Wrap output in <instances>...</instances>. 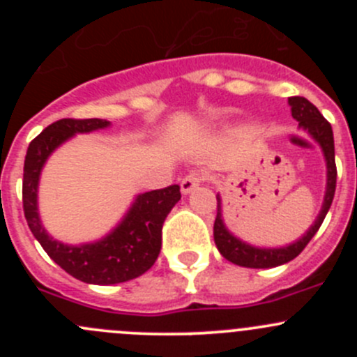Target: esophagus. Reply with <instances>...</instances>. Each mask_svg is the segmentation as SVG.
<instances>
[{
    "label": "esophagus",
    "instance_id": "1",
    "mask_svg": "<svg viewBox=\"0 0 357 357\" xmlns=\"http://www.w3.org/2000/svg\"><path fill=\"white\" fill-rule=\"evenodd\" d=\"M205 179H207V176H205L204 172L192 171L188 176H185V178H183L181 192L186 195V193H190V192H192V190H195L197 186L200 185V183H204Z\"/></svg>",
    "mask_w": 357,
    "mask_h": 357
}]
</instances>
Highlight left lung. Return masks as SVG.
Listing matches in <instances>:
<instances>
[{
    "label": "left lung",
    "mask_w": 357,
    "mask_h": 357,
    "mask_svg": "<svg viewBox=\"0 0 357 357\" xmlns=\"http://www.w3.org/2000/svg\"><path fill=\"white\" fill-rule=\"evenodd\" d=\"M291 107V117L298 122L302 129L309 132L316 142L319 143L323 150V155L326 160V192L325 200H323V207L319 211L318 218H316L314 225L305 231L302 238L297 242L290 243L287 247L280 248H259L252 247L248 243L242 242L236 238L233 233L228 231L225 221H222V208H221V197L218 199V215L214 221V242L218 250L225 259L236 266H243V268H255V269H266V268H276L285 262H290L291 259L297 257L305 245L311 242L312 236L318 233L319 226H321L323 219H325L326 212H328L330 205L333 202L335 186H337V165H335V145H333V131L330 122L321 115V112L316 109L309 100L304 96H291L289 98Z\"/></svg>",
    "instance_id": "obj_1"
}]
</instances>
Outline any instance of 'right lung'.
Wrapping results in <instances>:
<instances>
[{
	"label": "right lung",
	"mask_w": 357,
	"mask_h": 357,
	"mask_svg": "<svg viewBox=\"0 0 357 357\" xmlns=\"http://www.w3.org/2000/svg\"><path fill=\"white\" fill-rule=\"evenodd\" d=\"M109 126L105 119H60L32 139L24 162V214L32 235L63 271L91 285L124 283L149 271L160 254L162 225L181 199L178 185L142 193L122 221L98 242L67 245L46 233L38 212L39 176L45 162L74 135Z\"/></svg>",
	"instance_id": "1"
}]
</instances>
